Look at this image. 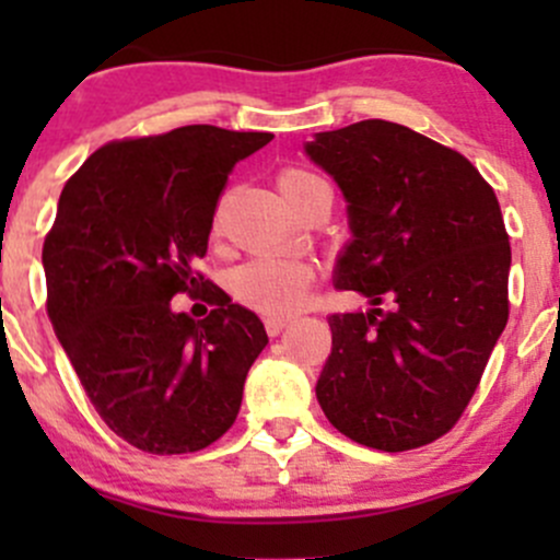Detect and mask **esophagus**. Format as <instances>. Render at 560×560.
<instances>
[{
  "label": "esophagus",
  "mask_w": 560,
  "mask_h": 560,
  "mask_svg": "<svg viewBox=\"0 0 560 560\" xmlns=\"http://www.w3.org/2000/svg\"><path fill=\"white\" fill-rule=\"evenodd\" d=\"M287 325H290V319H279V316H270V319H265V330H268V336H279Z\"/></svg>",
  "instance_id": "esophagus-1"
}]
</instances>
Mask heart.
Returning a JSON list of instances; mask_svg holds the SVG:
<instances>
[{"mask_svg":"<svg viewBox=\"0 0 560 560\" xmlns=\"http://www.w3.org/2000/svg\"><path fill=\"white\" fill-rule=\"evenodd\" d=\"M325 180L301 167H287L279 173V189L292 208H301V202L322 186ZM314 284V270L306 262L281 257H254L230 273V292L235 301L254 308L259 314L290 316L306 303Z\"/></svg>","mask_w":560,"mask_h":560,"instance_id":"1","label":"heart"}]
</instances>
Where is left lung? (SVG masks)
<instances>
[{
    "label": "left lung",
    "instance_id": "8db88e82",
    "mask_svg": "<svg viewBox=\"0 0 560 560\" xmlns=\"http://www.w3.org/2000/svg\"><path fill=\"white\" fill-rule=\"evenodd\" d=\"M306 154L349 202L354 238L336 287L374 303L327 319L316 398L352 442L425 447L460 420L510 319L512 248L493 186L455 149L382 118L319 132Z\"/></svg>",
    "mask_w": 560,
    "mask_h": 560
}]
</instances>
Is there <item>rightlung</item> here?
<instances>
[{"instance_id":"1","label":"right lung","mask_w":560,"mask_h":560,"mask_svg":"<svg viewBox=\"0 0 560 560\" xmlns=\"http://www.w3.org/2000/svg\"><path fill=\"white\" fill-rule=\"evenodd\" d=\"M270 140L211 124L110 140L61 189L43 244L50 325L105 425L143 453L206 450L238 417L268 332L195 265L228 175ZM180 291L212 314L175 315Z\"/></svg>"}]
</instances>
